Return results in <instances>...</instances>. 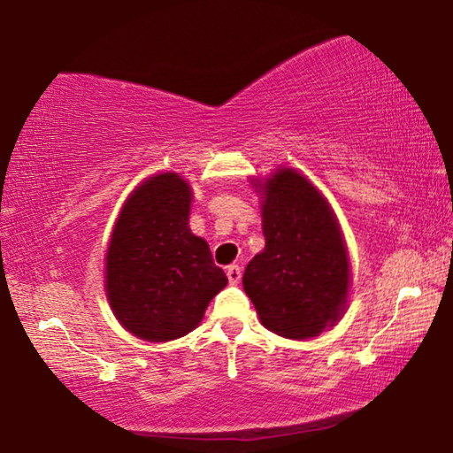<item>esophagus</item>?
I'll return each mask as SVG.
<instances>
[{
	"label": "esophagus",
	"mask_w": 453,
	"mask_h": 453,
	"mask_svg": "<svg viewBox=\"0 0 453 453\" xmlns=\"http://www.w3.org/2000/svg\"><path fill=\"white\" fill-rule=\"evenodd\" d=\"M226 275H227V281L232 283V286H235V283H240L242 280V267L240 265H229L226 270Z\"/></svg>",
	"instance_id": "obj_1"
}]
</instances>
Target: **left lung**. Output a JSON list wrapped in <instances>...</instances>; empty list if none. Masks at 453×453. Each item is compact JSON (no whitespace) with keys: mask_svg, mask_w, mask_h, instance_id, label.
Wrapping results in <instances>:
<instances>
[{"mask_svg":"<svg viewBox=\"0 0 453 453\" xmlns=\"http://www.w3.org/2000/svg\"><path fill=\"white\" fill-rule=\"evenodd\" d=\"M262 189L265 248L245 267L243 289L267 329L305 340L346 308V245L332 208L303 175L281 170Z\"/></svg>","mask_w":453,"mask_h":453,"instance_id":"obj_1","label":"left lung"}]
</instances>
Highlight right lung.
<instances>
[{"mask_svg":"<svg viewBox=\"0 0 453 453\" xmlns=\"http://www.w3.org/2000/svg\"><path fill=\"white\" fill-rule=\"evenodd\" d=\"M191 191L178 173L143 181L107 248V300L121 326L150 342L189 334L227 278L188 226Z\"/></svg>","mask_w":453,"mask_h":453,"instance_id":"obj_1","label":"right lung"}]
</instances>
